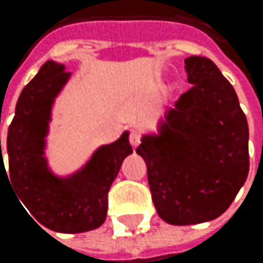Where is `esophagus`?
Wrapping results in <instances>:
<instances>
[{"label":"esophagus","instance_id":"esophagus-1","mask_svg":"<svg viewBox=\"0 0 263 263\" xmlns=\"http://www.w3.org/2000/svg\"><path fill=\"white\" fill-rule=\"evenodd\" d=\"M129 142H130V145H133L134 148L139 146V143H140V133H139L137 129H133V130H130V134H129Z\"/></svg>","mask_w":263,"mask_h":263}]
</instances>
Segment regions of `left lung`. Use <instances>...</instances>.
Segmentation results:
<instances>
[{"instance_id":"left-lung-1","label":"left lung","mask_w":263,"mask_h":263,"mask_svg":"<svg viewBox=\"0 0 263 263\" xmlns=\"http://www.w3.org/2000/svg\"><path fill=\"white\" fill-rule=\"evenodd\" d=\"M193 85L137 146L158 215L187 226L216 219L249 172V129L234 86L205 57L184 60Z\"/></svg>"}]
</instances>
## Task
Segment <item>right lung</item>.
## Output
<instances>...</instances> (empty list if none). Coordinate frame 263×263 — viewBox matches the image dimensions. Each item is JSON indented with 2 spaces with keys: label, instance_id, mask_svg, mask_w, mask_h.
Wrapping results in <instances>:
<instances>
[{
  "label": "right lung",
  "instance_id": "right-lung-1",
  "mask_svg": "<svg viewBox=\"0 0 263 263\" xmlns=\"http://www.w3.org/2000/svg\"><path fill=\"white\" fill-rule=\"evenodd\" d=\"M69 77L64 64L50 60L23 88L7 133L9 172L4 167L0 140V175L1 172L9 175L26 210L44 227L80 234L104 224L108 189L124 158L133 153V146L124 130L114 143L99 146L74 174H53L45 156L47 136L55 99Z\"/></svg>",
  "mask_w": 263,
  "mask_h": 263
}]
</instances>
